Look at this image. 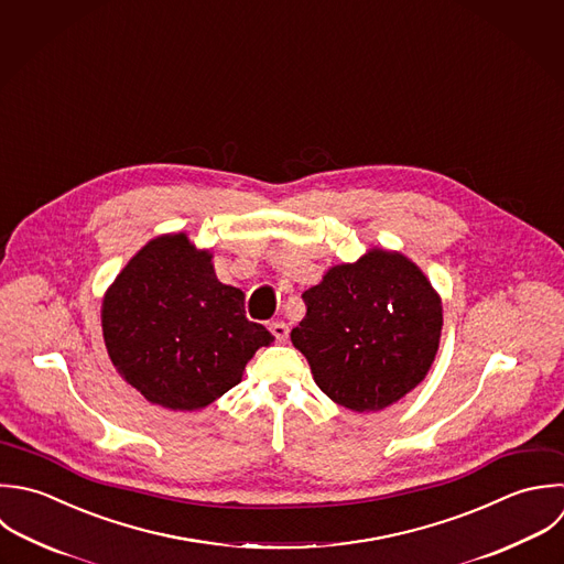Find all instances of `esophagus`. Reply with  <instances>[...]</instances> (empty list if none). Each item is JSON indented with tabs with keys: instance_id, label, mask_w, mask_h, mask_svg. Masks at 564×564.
Returning a JSON list of instances; mask_svg holds the SVG:
<instances>
[{
	"instance_id": "obj_1",
	"label": "esophagus",
	"mask_w": 564,
	"mask_h": 564,
	"mask_svg": "<svg viewBox=\"0 0 564 564\" xmlns=\"http://www.w3.org/2000/svg\"><path fill=\"white\" fill-rule=\"evenodd\" d=\"M270 332H272V336H274L279 343H285L288 336H290V327H288L283 321H272V323H270Z\"/></svg>"
}]
</instances>
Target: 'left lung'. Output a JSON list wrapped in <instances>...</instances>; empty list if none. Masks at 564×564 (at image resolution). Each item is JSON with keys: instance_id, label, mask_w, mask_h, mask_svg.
Returning <instances> with one entry per match:
<instances>
[{"instance_id": "8db88e82", "label": "left lung", "mask_w": 564, "mask_h": 564, "mask_svg": "<svg viewBox=\"0 0 564 564\" xmlns=\"http://www.w3.org/2000/svg\"><path fill=\"white\" fill-rule=\"evenodd\" d=\"M292 329L318 389L356 413L382 411L429 373L442 336V303L406 257L371 250L332 268L303 294Z\"/></svg>"}]
</instances>
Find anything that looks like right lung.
<instances>
[{"instance_id":"add662e5","label":"right lung","mask_w":564,"mask_h":564,"mask_svg":"<svg viewBox=\"0 0 564 564\" xmlns=\"http://www.w3.org/2000/svg\"><path fill=\"white\" fill-rule=\"evenodd\" d=\"M102 336L118 373L171 411L221 398L274 340L246 318L243 292L219 283L210 254L186 235L158 237L124 265L102 303Z\"/></svg>"}]
</instances>
